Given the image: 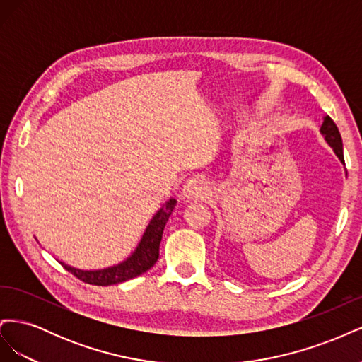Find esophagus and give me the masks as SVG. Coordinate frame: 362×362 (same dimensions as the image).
Returning <instances> with one entry per match:
<instances>
[{"label": "esophagus", "instance_id": "34e87169", "mask_svg": "<svg viewBox=\"0 0 362 362\" xmlns=\"http://www.w3.org/2000/svg\"><path fill=\"white\" fill-rule=\"evenodd\" d=\"M206 192H208V185H206V181H204L202 178L187 180L184 184V187H182V194L189 199L204 198Z\"/></svg>", "mask_w": 362, "mask_h": 362}]
</instances>
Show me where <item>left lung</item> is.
<instances>
[{"label": "left lung", "instance_id": "8db88e82", "mask_svg": "<svg viewBox=\"0 0 362 362\" xmlns=\"http://www.w3.org/2000/svg\"><path fill=\"white\" fill-rule=\"evenodd\" d=\"M320 131H322V134L325 136V139H326L327 144H329V145L334 148L337 157L344 163L341 134H339L338 127L335 125V122H334V120H332L329 116H325V120H323V124H322Z\"/></svg>", "mask_w": 362, "mask_h": 362}]
</instances>
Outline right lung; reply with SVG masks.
I'll return each instance as SVG.
<instances>
[{
  "instance_id": "obj_1",
  "label": "right lung",
  "mask_w": 362,
  "mask_h": 362,
  "mask_svg": "<svg viewBox=\"0 0 362 362\" xmlns=\"http://www.w3.org/2000/svg\"><path fill=\"white\" fill-rule=\"evenodd\" d=\"M175 204L177 201L169 199L161 210L154 216L151 223L146 228V233L144 234V238L139 243L137 249L133 255H131L127 261L120 262L117 266L108 267L104 270H95V272H87V270H78L75 267H71L68 264L62 266L71 272L75 278L86 284H92V286H113V284L124 282L128 279H133L141 273L149 270L152 266L156 264L158 259V249L160 242L163 235L164 225H166L169 216L172 214Z\"/></svg>"
}]
</instances>
